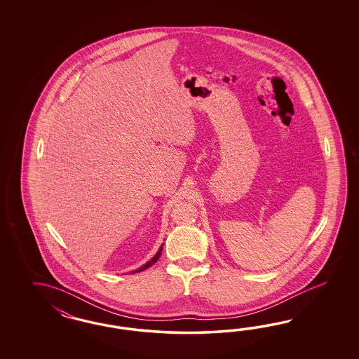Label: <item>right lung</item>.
Returning a JSON list of instances; mask_svg holds the SVG:
<instances>
[{"mask_svg":"<svg viewBox=\"0 0 359 359\" xmlns=\"http://www.w3.org/2000/svg\"><path fill=\"white\" fill-rule=\"evenodd\" d=\"M162 250H163V243H162V246L159 248V250L156 251V254L152 257L150 261L147 262V263H144L142 267H140V269H137L135 271L131 272V273H135V272H141L144 271L146 269H149V267H151L152 264L155 263V262L158 261L159 259V257H161V254H162Z\"/></svg>","mask_w":359,"mask_h":359,"instance_id":"obj_1","label":"right lung"}]
</instances>
